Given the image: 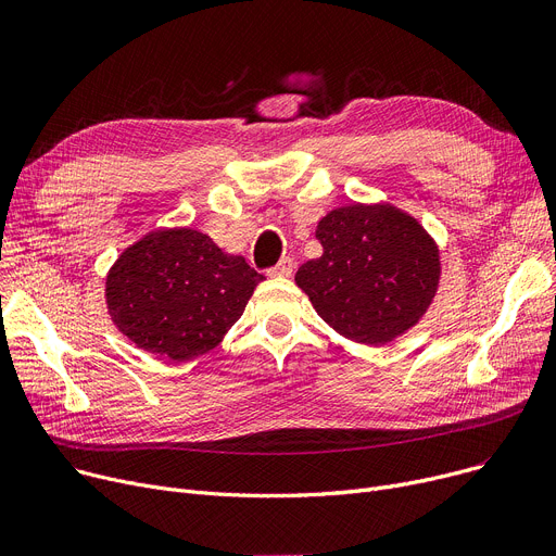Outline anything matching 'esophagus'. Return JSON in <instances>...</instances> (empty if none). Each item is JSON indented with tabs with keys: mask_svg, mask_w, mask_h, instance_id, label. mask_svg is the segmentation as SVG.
I'll use <instances>...</instances> for the list:
<instances>
[{
	"mask_svg": "<svg viewBox=\"0 0 556 556\" xmlns=\"http://www.w3.org/2000/svg\"><path fill=\"white\" fill-rule=\"evenodd\" d=\"M293 270H295V263H293V258H281L277 266L270 270V277H290L293 275Z\"/></svg>",
	"mask_w": 556,
	"mask_h": 556,
	"instance_id": "34e87169",
	"label": "esophagus"
}]
</instances>
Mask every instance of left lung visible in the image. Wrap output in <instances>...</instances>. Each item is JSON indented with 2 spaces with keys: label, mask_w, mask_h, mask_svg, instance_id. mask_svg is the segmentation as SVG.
<instances>
[{
  "label": "left lung",
  "mask_w": 556,
  "mask_h": 556,
  "mask_svg": "<svg viewBox=\"0 0 556 556\" xmlns=\"http://www.w3.org/2000/svg\"><path fill=\"white\" fill-rule=\"evenodd\" d=\"M323 256L306 261L295 283L340 336L386 344L419 325L442 277L440 245L424 225L390 202H354L319 218Z\"/></svg>",
  "instance_id": "1"
}]
</instances>
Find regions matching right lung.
<instances>
[{
    "instance_id": "obj_1",
    "label": "right lung",
    "mask_w": 556,
    "mask_h": 556,
    "mask_svg": "<svg viewBox=\"0 0 556 556\" xmlns=\"http://www.w3.org/2000/svg\"><path fill=\"white\" fill-rule=\"evenodd\" d=\"M263 275L193 227L143 233L105 275L112 325L155 356L185 363L216 349Z\"/></svg>"
}]
</instances>
